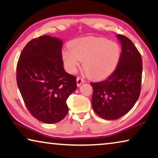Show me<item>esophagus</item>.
I'll use <instances>...</instances> for the list:
<instances>
[{
  "label": "esophagus",
  "instance_id": "34e87169",
  "mask_svg": "<svg viewBox=\"0 0 158 158\" xmlns=\"http://www.w3.org/2000/svg\"><path fill=\"white\" fill-rule=\"evenodd\" d=\"M84 82H85V80H84L83 79L80 78V77H77V86H80L82 84H84Z\"/></svg>",
  "mask_w": 158,
  "mask_h": 158
}]
</instances>
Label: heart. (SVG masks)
I'll use <instances>...</instances> for the list:
<instances>
[{
	"label": "heart",
	"instance_id": "1",
	"mask_svg": "<svg viewBox=\"0 0 158 158\" xmlns=\"http://www.w3.org/2000/svg\"><path fill=\"white\" fill-rule=\"evenodd\" d=\"M62 55L66 69L74 73L83 62V68L92 79H103L111 74L118 64L121 50L116 42L102 37H85L72 40Z\"/></svg>",
	"mask_w": 158,
	"mask_h": 158
}]
</instances>
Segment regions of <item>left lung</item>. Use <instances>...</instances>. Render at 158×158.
Instances as JSON below:
<instances>
[{
  "label": "left lung",
  "instance_id": "left-lung-1",
  "mask_svg": "<svg viewBox=\"0 0 158 158\" xmlns=\"http://www.w3.org/2000/svg\"><path fill=\"white\" fill-rule=\"evenodd\" d=\"M121 55L116 70L109 78L91 82V104L96 114L106 120H116L126 114L139 98L142 79V58L128 37L117 35Z\"/></svg>",
  "mask_w": 158,
  "mask_h": 158
}]
</instances>
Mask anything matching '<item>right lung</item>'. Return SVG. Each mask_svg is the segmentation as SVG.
<instances>
[{"label": "right lung", "mask_w": 158, "mask_h": 158, "mask_svg": "<svg viewBox=\"0 0 158 158\" xmlns=\"http://www.w3.org/2000/svg\"><path fill=\"white\" fill-rule=\"evenodd\" d=\"M61 39L49 35L26 44L17 64V84L27 109L35 118L51 124L67 116V99L77 89L76 77L63 67Z\"/></svg>", "instance_id": "obj_1"}]
</instances>
